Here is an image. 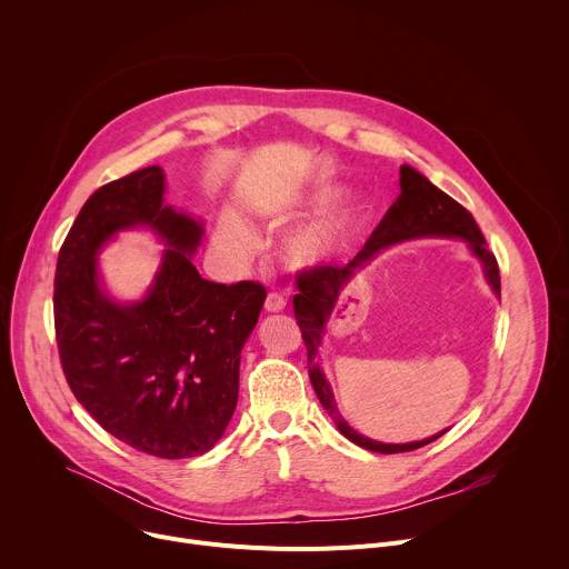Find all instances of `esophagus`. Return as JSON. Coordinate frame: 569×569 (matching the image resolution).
<instances>
[{
  "instance_id": "esophagus-1",
  "label": "esophagus",
  "mask_w": 569,
  "mask_h": 569,
  "mask_svg": "<svg viewBox=\"0 0 569 569\" xmlns=\"http://www.w3.org/2000/svg\"><path fill=\"white\" fill-rule=\"evenodd\" d=\"M286 308V299L279 292H270L266 297V310L268 312H281Z\"/></svg>"
}]
</instances>
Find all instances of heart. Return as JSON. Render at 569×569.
Masks as SVG:
<instances>
[{
	"mask_svg": "<svg viewBox=\"0 0 569 569\" xmlns=\"http://www.w3.org/2000/svg\"><path fill=\"white\" fill-rule=\"evenodd\" d=\"M327 193L329 191H321L310 200L270 209L266 220L270 227L286 224L321 207V202L327 200ZM367 218L369 202L360 193H345L327 211L283 231V236L277 240L274 254L279 263L292 272H317L336 263L349 250ZM213 254L229 268H240L250 261L254 254V240L238 218L229 213L220 218L213 233Z\"/></svg>",
	"mask_w": 569,
	"mask_h": 569,
	"instance_id": "b5f03b06",
	"label": "heart"
}]
</instances>
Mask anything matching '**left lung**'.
I'll return each mask as SVG.
<instances>
[{
	"mask_svg": "<svg viewBox=\"0 0 569 569\" xmlns=\"http://www.w3.org/2000/svg\"><path fill=\"white\" fill-rule=\"evenodd\" d=\"M419 238H459L466 242L468 252L481 263V272L486 283L493 290V295L500 299V270L496 257L489 252V246L475 222V218L448 193H443L439 187H435L423 173L417 169L402 164L400 167V196L398 200L387 209L385 218L371 233V238L365 242L362 252L356 254L351 263L345 268H321L317 272H303L297 279L299 295H295V317L301 329V338L308 351V376L312 382V389L323 405V410L336 421L338 430L356 446L393 455V452H410L417 448H423L432 443L435 439L443 437L448 430H441L428 439L410 441V443H382L376 439H369L353 430L347 419L338 412V402L333 396V387L323 373L319 358V349L323 342V331L331 321L342 295L347 288L371 266V261L382 252L400 242H410Z\"/></svg>",
	"mask_w": 569,
	"mask_h": 569,
	"instance_id": "8db88e82",
	"label": "left lung"
}]
</instances>
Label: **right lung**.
<instances>
[{"mask_svg":"<svg viewBox=\"0 0 569 569\" xmlns=\"http://www.w3.org/2000/svg\"><path fill=\"white\" fill-rule=\"evenodd\" d=\"M164 193V169L148 167L90 196L58 254L53 312L67 382L92 419L139 452L184 459L211 450L231 421L240 351L266 288L202 279L191 259L204 222L167 204ZM137 228L168 248L147 292L123 302L109 292L98 257Z\"/></svg>","mask_w":569,"mask_h":569,"instance_id":"obj_1","label":"right lung"}]
</instances>
